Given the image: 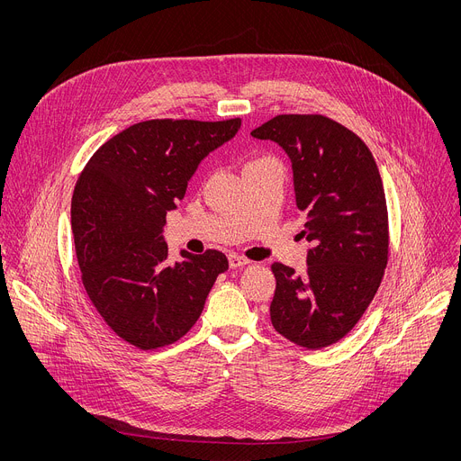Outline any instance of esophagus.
<instances>
[{"instance_id": "obj_1", "label": "esophagus", "mask_w": 461, "mask_h": 461, "mask_svg": "<svg viewBox=\"0 0 461 461\" xmlns=\"http://www.w3.org/2000/svg\"><path fill=\"white\" fill-rule=\"evenodd\" d=\"M230 268H242L246 265H249V260L242 255H237V253H230Z\"/></svg>"}]
</instances>
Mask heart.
Instances as JSON below:
<instances>
[{
    "instance_id": "b5f03b06",
    "label": "heart",
    "mask_w": 461,
    "mask_h": 461,
    "mask_svg": "<svg viewBox=\"0 0 461 461\" xmlns=\"http://www.w3.org/2000/svg\"><path fill=\"white\" fill-rule=\"evenodd\" d=\"M251 162H253V160H251Z\"/></svg>"
}]
</instances>
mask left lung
Returning <instances> with one entry per match:
<instances>
[{"label":"left lung","instance_id":"obj_1","mask_svg":"<svg viewBox=\"0 0 461 461\" xmlns=\"http://www.w3.org/2000/svg\"><path fill=\"white\" fill-rule=\"evenodd\" d=\"M290 157L304 215L308 268L274 262L270 317L292 343L317 350L343 339L374 299L388 260V212L375 160L350 129L324 114H277L251 131Z\"/></svg>","mask_w":461,"mask_h":461}]
</instances>
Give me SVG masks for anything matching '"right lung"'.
<instances>
[{
    "mask_svg": "<svg viewBox=\"0 0 461 461\" xmlns=\"http://www.w3.org/2000/svg\"><path fill=\"white\" fill-rule=\"evenodd\" d=\"M240 118H157L109 139L75 185L71 224L82 283L111 330L140 350L173 345L201 317L228 270L222 251L167 260L166 215L201 160L235 137Z\"/></svg>",
    "mask_w": 461,
    "mask_h": 461,
    "instance_id": "1",
    "label": "right lung"
}]
</instances>
